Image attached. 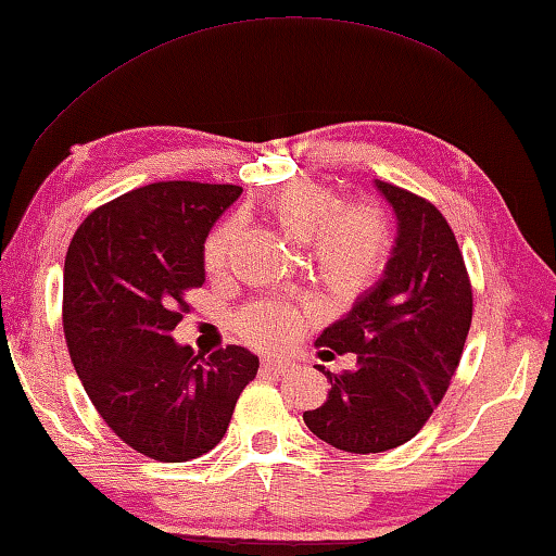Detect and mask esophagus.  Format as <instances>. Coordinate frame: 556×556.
I'll list each match as a JSON object with an SVG mask.
<instances>
[{"label": "esophagus", "mask_w": 556, "mask_h": 556, "mask_svg": "<svg viewBox=\"0 0 556 556\" xmlns=\"http://www.w3.org/2000/svg\"><path fill=\"white\" fill-rule=\"evenodd\" d=\"M262 371L264 374H285V371H289V361L262 358Z\"/></svg>", "instance_id": "1"}]
</instances>
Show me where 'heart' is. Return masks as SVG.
<instances>
[{
	"instance_id": "b5f03b06",
	"label": "heart",
	"mask_w": 556,
	"mask_h": 556,
	"mask_svg": "<svg viewBox=\"0 0 556 556\" xmlns=\"http://www.w3.org/2000/svg\"><path fill=\"white\" fill-rule=\"evenodd\" d=\"M267 210L292 242H309L316 279L339 299L368 292L383 277L393 254V230L374 205L339 207L329 188L312 182L285 185L271 192ZM237 227L223 223L202 242V267L219 275L230 260ZM312 321V309L287 299L254 302L237 314L235 329L254 349H281Z\"/></svg>"
}]
</instances>
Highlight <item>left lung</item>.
Listing matches in <instances>:
<instances>
[{
	"label": "left lung",
	"instance_id": "obj_1",
	"mask_svg": "<svg viewBox=\"0 0 556 556\" xmlns=\"http://www.w3.org/2000/svg\"><path fill=\"white\" fill-rule=\"evenodd\" d=\"M399 217L383 279L316 339L324 354H356L331 374L326 403L304 410L316 438L368 455L399 447L445 399L472 324V285L443 213L416 192L376 180Z\"/></svg>",
	"mask_w": 556,
	"mask_h": 556
}]
</instances>
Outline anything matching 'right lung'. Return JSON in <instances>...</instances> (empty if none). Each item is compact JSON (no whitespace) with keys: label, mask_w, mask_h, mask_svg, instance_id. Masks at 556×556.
<instances>
[{"label":"right lung","mask_w":556,"mask_h":556,"mask_svg":"<svg viewBox=\"0 0 556 556\" xmlns=\"http://www.w3.org/2000/svg\"><path fill=\"white\" fill-rule=\"evenodd\" d=\"M240 185L167 180L105 202L78 227L64 264V333L93 408L136 453L188 463L223 440L257 376L242 346L207 358L170 331L202 287V242Z\"/></svg>","instance_id":"1"}]
</instances>
